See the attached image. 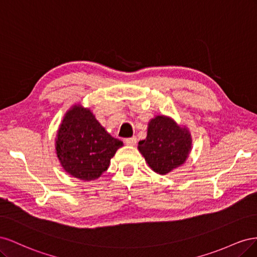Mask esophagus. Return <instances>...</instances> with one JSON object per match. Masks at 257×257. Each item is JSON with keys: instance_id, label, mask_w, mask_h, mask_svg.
<instances>
[{"instance_id": "34e87169", "label": "esophagus", "mask_w": 257, "mask_h": 257, "mask_svg": "<svg viewBox=\"0 0 257 257\" xmlns=\"http://www.w3.org/2000/svg\"><path fill=\"white\" fill-rule=\"evenodd\" d=\"M125 144L128 146H136L137 144V137L133 136V137H130V138H125Z\"/></svg>"}]
</instances>
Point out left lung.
I'll return each mask as SVG.
<instances>
[{
  "label": "left lung",
  "mask_w": 257,
  "mask_h": 257,
  "mask_svg": "<svg viewBox=\"0 0 257 257\" xmlns=\"http://www.w3.org/2000/svg\"><path fill=\"white\" fill-rule=\"evenodd\" d=\"M192 148L189 130L179 126L166 115H157L148 124V133L138 143V150L148 165L160 175H166L184 164Z\"/></svg>",
  "instance_id": "obj_1"
}]
</instances>
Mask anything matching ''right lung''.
Here are the masks:
<instances>
[{"label":"right lung","instance_id":"right-lung-1","mask_svg":"<svg viewBox=\"0 0 257 257\" xmlns=\"http://www.w3.org/2000/svg\"><path fill=\"white\" fill-rule=\"evenodd\" d=\"M123 146L100 125L88 108L75 105L65 115L57 134L56 150L62 167L80 180L91 181L108 169Z\"/></svg>","mask_w":257,"mask_h":257}]
</instances>
